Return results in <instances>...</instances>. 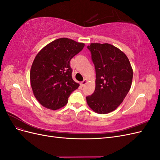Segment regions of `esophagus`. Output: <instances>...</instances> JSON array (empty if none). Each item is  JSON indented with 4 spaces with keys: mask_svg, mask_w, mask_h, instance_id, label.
<instances>
[{
    "mask_svg": "<svg viewBox=\"0 0 160 160\" xmlns=\"http://www.w3.org/2000/svg\"><path fill=\"white\" fill-rule=\"evenodd\" d=\"M87 83V79H84L83 81L82 82H81L80 83V85H81V86H82V87H83V86H85V85Z\"/></svg>",
    "mask_w": 160,
    "mask_h": 160,
    "instance_id": "1",
    "label": "esophagus"
}]
</instances>
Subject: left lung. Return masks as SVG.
<instances>
[{"label": "left lung", "mask_w": 160, "mask_h": 160, "mask_svg": "<svg viewBox=\"0 0 160 160\" xmlns=\"http://www.w3.org/2000/svg\"><path fill=\"white\" fill-rule=\"evenodd\" d=\"M88 49L95 68V89L86 97L95 112L105 114L117 109L131 88L133 69L127 56L108 43H91Z\"/></svg>", "instance_id": "8db88e82"}]
</instances>
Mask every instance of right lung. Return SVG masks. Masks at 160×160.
<instances>
[{"mask_svg":"<svg viewBox=\"0 0 160 160\" xmlns=\"http://www.w3.org/2000/svg\"><path fill=\"white\" fill-rule=\"evenodd\" d=\"M85 46L67 38H58L38 52L31 66L33 94L43 107L56 110L65 106L79 84L72 79L70 61Z\"/></svg>","mask_w":160,"mask_h":160,"instance_id":"obj_1","label":"right lung"}]
</instances>
